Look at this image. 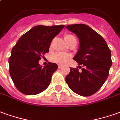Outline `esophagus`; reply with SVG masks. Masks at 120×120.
<instances>
[{
	"label": "esophagus",
	"instance_id": "obj_1",
	"mask_svg": "<svg viewBox=\"0 0 120 120\" xmlns=\"http://www.w3.org/2000/svg\"><path fill=\"white\" fill-rule=\"evenodd\" d=\"M58 68H62L63 66L62 65H61V64H58Z\"/></svg>",
	"mask_w": 120,
	"mask_h": 120
}]
</instances>
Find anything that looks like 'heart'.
<instances>
[{
  "mask_svg": "<svg viewBox=\"0 0 120 120\" xmlns=\"http://www.w3.org/2000/svg\"><path fill=\"white\" fill-rule=\"evenodd\" d=\"M64 38H65L66 41H68L71 38H75V37L70 34H67ZM70 58H71V54H68V53L56 52L52 54L51 60L52 62L54 63H57V64H64L70 59Z\"/></svg>",
  "mask_w": 120,
  "mask_h": 120,
  "instance_id": "obj_1",
  "label": "heart"
}]
</instances>
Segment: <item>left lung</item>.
I'll list each match as a JSON object with an SVG mask.
<instances>
[{
  "label": "left lung",
  "mask_w": 120,
  "mask_h": 120,
  "mask_svg": "<svg viewBox=\"0 0 120 120\" xmlns=\"http://www.w3.org/2000/svg\"><path fill=\"white\" fill-rule=\"evenodd\" d=\"M66 27L79 38L80 47L73 59L84 67L82 71L71 68L66 82L77 94L92 95L101 88L109 76L112 63L111 51L103 38L88 26L76 24Z\"/></svg>",
  "instance_id": "left-lung-1"
}]
</instances>
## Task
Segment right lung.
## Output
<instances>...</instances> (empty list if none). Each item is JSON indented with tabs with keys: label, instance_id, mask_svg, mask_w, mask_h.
I'll list each match as a JSON object with an SVG mask.
<instances>
[{
	"label": "right lung",
	"instance_id": "1",
	"mask_svg": "<svg viewBox=\"0 0 120 120\" xmlns=\"http://www.w3.org/2000/svg\"><path fill=\"white\" fill-rule=\"evenodd\" d=\"M64 26L38 25L17 41L8 62L11 78L19 92L25 95H36L50 84L52 75L57 70V64L49 62L42 67L38 62L49 52L52 40Z\"/></svg>",
	"mask_w": 120,
	"mask_h": 120
}]
</instances>
